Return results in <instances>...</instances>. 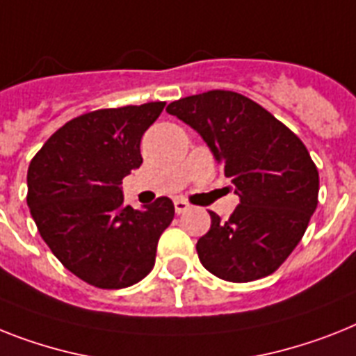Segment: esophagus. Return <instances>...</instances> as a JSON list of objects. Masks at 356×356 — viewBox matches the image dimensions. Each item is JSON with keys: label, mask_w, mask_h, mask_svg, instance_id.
Here are the masks:
<instances>
[{"label": "esophagus", "mask_w": 356, "mask_h": 356, "mask_svg": "<svg viewBox=\"0 0 356 356\" xmlns=\"http://www.w3.org/2000/svg\"><path fill=\"white\" fill-rule=\"evenodd\" d=\"M189 209H191V205L187 204L185 200H181V198L175 200V211H176V214H184L185 211H189Z\"/></svg>", "instance_id": "34e87169"}]
</instances>
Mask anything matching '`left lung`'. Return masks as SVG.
<instances>
[{"label":"left lung","mask_w":356,"mask_h":356,"mask_svg":"<svg viewBox=\"0 0 356 356\" xmlns=\"http://www.w3.org/2000/svg\"><path fill=\"white\" fill-rule=\"evenodd\" d=\"M167 113L204 138L240 196L227 222L209 213L211 229L196 243L202 266L227 282L277 271L318 204V171L300 138L233 90L187 96Z\"/></svg>","instance_id":"obj_1"}]
</instances>
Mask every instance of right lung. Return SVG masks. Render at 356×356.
Segmentation results:
<instances>
[{
	"instance_id": "right-lung-1",
	"label": "right lung",
	"mask_w": 356,
	"mask_h": 356,
	"mask_svg": "<svg viewBox=\"0 0 356 356\" xmlns=\"http://www.w3.org/2000/svg\"><path fill=\"white\" fill-rule=\"evenodd\" d=\"M163 107L151 102L81 114L58 129L29 165L26 205L41 238L94 287L122 289L145 278L175 218L167 196L132 209L123 205L120 187L142 165L143 132Z\"/></svg>"
}]
</instances>
